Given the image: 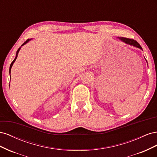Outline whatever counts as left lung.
<instances>
[{"label": "left lung", "mask_w": 157, "mask_h": 157, "mask_svg": "<svg viewBox=\"0 0 157 157\" xmlns=\"http://www.w3.org/2000/svg\"><path fill=\"white\" fill-rule=\"evenodd\" d=\"M119 39L121 40L123 42H124L125 43H126V44L133 45L134 46H136V47H137V48H139L142 50V48H141V46H140V44L136 40H135L134 39H128V38H126V37H120Z\"/></svg>", "instance_id": "obj_1"}]
</instances>
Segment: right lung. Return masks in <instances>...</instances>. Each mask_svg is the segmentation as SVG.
<instances>
[{
	"label": "right lung",
	"mask_w": 157,
	"mask_h": 157,
	"mask_svg": "<svg viewBox=\"0 0 157 157\" xmlns=\"http://www.w3.org/2000/svg\"><path fill=\"white\" fill-rule=\"evenodd\" d=\"M29 40H29V39H27V40L25 42H24V43L22 44V45H21V46H23V45H24L25 44H26L27 42L28 41H29ZM20 48H18V50H17V52H16V58H15V59H14L13 60V61H12V63H11V64H10V70H9V73H10V71H11V68H12V65H13V63H14V61H16V58H17V54H18V52H19V51H20Z\"/></svg>",
	"instance_id": "obj_1"
}]
</instances>
